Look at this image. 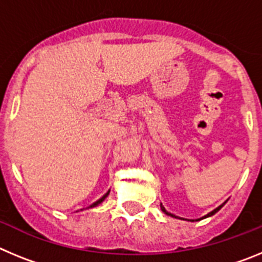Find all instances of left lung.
Listing matches in <instances>:
<instances>
[{
  "label": "left lung",
  "mask_w": 262,
  "mask_h": 262,
  "mask_svg": "<svg viewBox=\"0 0 262 262\" xmlns=\"http://www.w3.org/2000/svg\"><path fill=\"white\" fill-rule=\"evenodd\" d=\"M226 202H227V201H226ZM226 202H224V203H222V205H221V206H217L216 209H215V210H212V211H211V212H209V214H207V215H205V216L200 217V219H195V222L201 221V219H205V217H209V216H212V215H214V214H216V212H217V211H219V210H221V209H222V207H223V206H224V205H226ZM160 207H161V211H163V212H164V214L169 215V216L177 217V219H184V217L176 216V215H174V214H170V212H168V211H166V210H165V207H164V206H163V205H161V203H160ZM185 221H187V219H185ZM190 222H194V221H190Z\"/></svg>",
  "instance_id": "1"
}]
</instances>
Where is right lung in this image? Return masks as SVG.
Here are the masks:
<instances>
[{
    "label": "right lung",
    "instance_id": "right-lung-1",
    "mask_svg": "<svg viewBox=\"0 0 262 262\" xmlns=\"http://www.w3.org/2000/svg\"><path fill=\"white\" fill-rule=\"evenodd\" d=\"M108 193H110V190H108V191H107V193H106V194H105V195H103V196H101V198H99V200H98V201H96V202H94V203H92V205H90V206H89V207H88V209H92V207H96V206H98V205H99V203H102V202H103V201H105V200H106V196H107V195H108Z\"/></svg>",
    "mask_w": 262,
    "mask_h": 262
}]
</instances>
